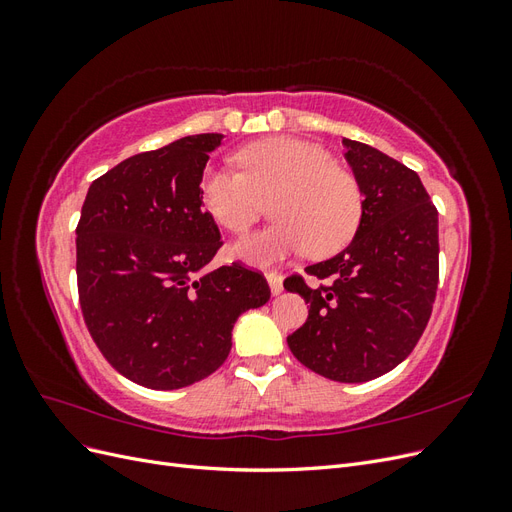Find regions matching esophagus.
Returning a JSON list of instances; mask_svg holds the SVG:
<instances>
[{
    "instance_id": "obj_1",
    "label": "esophagus",
    "mask_w": 512,
    "mask_h": 512,
    "mask_svg": "<svg viewBox=\"0 0 512 512\" xmlns=\"http://www.w3.org/2000/svg\"><path fill=\"white\" fill-rule=\"evenodd\" d=\"M267 282H269V288L273 294H280L284 290V284H282V275L277 271H269L267 273Z\"/></svg>"
}]
</instances>
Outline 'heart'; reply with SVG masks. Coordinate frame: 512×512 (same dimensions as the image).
<instances>
[{"mask_svg": "<svg viewBox=\"0 0 512 512\" xmlns=\"http://www.w3.org/2000/svg\"><path fill=\"white\" fill-rule=\"evenodd\" d=\"M235 160L241 173L211 166L200 177L203 207L235 235L260 218L262 200L271 198L277 220L232 243V256L250 265H271L307 247L309 256L324 258L354 237L363 215L361 185L327 149L277 136L243 147Z\"/></svg>", "mask_w": 512, "mask_h": 512, "instance_id": "obj_1", "label": "heart"}]
</instances>
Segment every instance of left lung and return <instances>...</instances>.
<instances>
[{
  "mask_svg": "<svg viewBox=\"0 0 512 512\" xmlns=\"http://www.w3.org/2000/svg\"><path fill=\"white\" fill-rule=\"evenodd\" d=\"M361 185L363 215L352 243L305 267L324 282L290 275L284 288L309 303L290 352L335 382H367L397 367L421 339L438 290V209L414 170L344 138Z\"/></svg>",
  "mask_w": 512,
  "mask_h": 512,
  "instance_id": "8db88e82",
  "label": "left lung"
}]
</instances>
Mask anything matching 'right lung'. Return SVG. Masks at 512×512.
Here are the masks:
<instances>
[{"instance_id": "right-lung-1", "label": "right lung", "mask_w": 512, "mask_h": 512, "mask_svg": "<svg viewBox=\"0 0 512 512\" xmlns=\"http://www.w3.org/2000/svg\"><path fill=\"white\" fill-rule=\"evenodd\" d=\"M222 134L185 136L123 160L89 185L76 226V282L96 346L121 376L173 391L211 376L237 318L271 297L265 275L232 262L198 183Z\"/></svg>"}]
</instances>
